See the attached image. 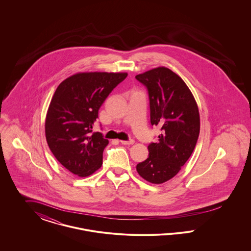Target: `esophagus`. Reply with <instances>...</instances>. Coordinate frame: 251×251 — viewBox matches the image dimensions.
<instances>
[{"label": "esophagus", "mask_w": 251, "mask_h": 251, "mask_svg": "<svg viewBox=\"0 0 251 251\" xmlns=\"http://www.w3.org/2000/svg\"><path fill=\"white\" fill-rule=\"evenodd\" d=\"M133 140L132 139H130V140H128V141H125V140H121L120 141V143L123 144V145H131V144H133Z\"/></svg>", "instance_id": "34e87169"}]
</instances>
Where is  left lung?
<instances>
[{
	"label": "left lung",
	"mask_w": 251,
	"mask_h": 251,
	"mask_svg": "<svg viewBox=\"0 0 251 251\" xmlns=\"http://www.w3.org/2000/svg\"><path fill=\"white\" fill-rule=\"evenodd\" d=\"M147 87L151 123L161 129L149 157L136 166L138 174L151 183L173 178L191 156L200 134V113L188 86L176 73L160 67L135 76Z\"/></svg>",
	"instance_id": "left-lung-1"
}]
</instances>
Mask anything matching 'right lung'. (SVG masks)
<instances>
[{
    "mask_svg": "<svg viewBox=\"0 0 251 251\" xmlns=\"http://www.w3.org/2000/svg\"><path fill=\"white\" fill-rule=\"evenodd\" d=\"M127 73H77L56 88L49 106L45 133L49 148L63 167L87 177L102 165L109 141L92 132L99 109Z\"/></svg>",
    "mask_w": 251,
    "mask_h": 251,
    "instance_id": "obj_1",
    "label": "right lung"
}]
</instances>
